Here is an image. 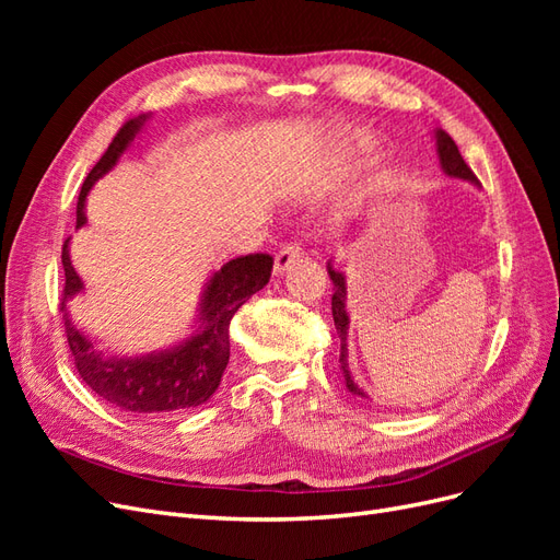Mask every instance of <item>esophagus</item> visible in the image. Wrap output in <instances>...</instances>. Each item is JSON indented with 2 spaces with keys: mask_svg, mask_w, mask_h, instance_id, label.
<instances>
[{
  "mask_svg": "<svg viewBox=\"0 0 560 560\" xmlns=\"http://www.w3.org/2000/svg\"><path fill=\"white\" fill-rule=\"evenodd\" d=\"M303 257V249L299 243H287L278 254H276V276H282L287 268H290L294 261Z\"/></svg>",
  "mask_w": 560,
  "mask_h": 560,
  "instance_id": "esophagus-1",
  "label": "esophagus"
}]
</instances>
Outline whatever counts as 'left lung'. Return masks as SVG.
<instances>
[{"mask_svg":"<svg viewBox=\"0 0 560 560\" xmlns=\"http://www.w3.org/2000/svg\"><path fill=\"white\" fill-rule=\"evenodd\" d=\"M436 138V154L439 161H442L444 173L448 177H457V179H467L471 184H479L477 175L471 173V167L465 163V159L460 156V151H457V144L453 142L451 135L446 130H436L434 132ZM329 270V278L334 282V294H331V315H334V325H336V334L341 338V369H343V378H346V387L350 389L352 395L358 397H366L364 389L352 381L350 371H348V346H346V338H348V325H350V317L346 311V278L343 273H338V270L331 268V264H327Z\"/></svg>","mask_w":560,"mask_h":560,"instance_id":"1","label":"left lung"}]
</instances>
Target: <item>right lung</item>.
Here are the masks:
<instances>
[{"mask_svg":"<svg viewBox=\"0 0 560 560\" xmlns=\"http://www.w3.org/2000/svg\"><path fill=\"white\" fill-rule=\"evenodd\" d=\"M144 121L147 116L142 114L138 118H130V121L118 128L103 159L89 173L77 200V226L86 224L83 206H86L91 186L112 171L128 144L135 140V135L140 132ZM67 243L70 241H65L62 245L65 290L60 311L65 319L67 346H70L74 366L83 383L97 397H103L105 401L130 413L184 411L206 404L214 395L229 364L231 317L254 292L264 290V284L270 278V270H273V257L261 252L247 254V257L231 259L222 266V270H217L200 301V325L196 334L179 346L154 350L142 354V358H107L103 350H97L72 325V319L65 313L67 301L83 290V282L70 261Z\"/></svg>","mask_w":560,"mask_h":560,"instance_id":"add662e5","label":"right lung"}]
</instances>
